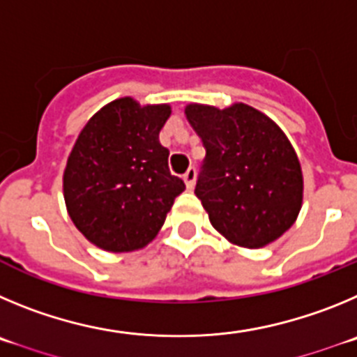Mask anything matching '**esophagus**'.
I'll return each mask as SVG.
<instances>
[{
  "mask_svg": "<svg viewBox=\"0 0 357 357\" xmlns=\"http://www.w3.org/2000/svg\"><path fill=\"white\" fill-rule=\"evenodd\" d=\"M195 178H197V171H195L194 167H190V169H188V171L183 174V181H185V185L188 190H192V188H194Z\"/></svg>",
  "mask_w": 357,
  "mask_h": 357,
  "instance_id": "1",
  "label": "esophagus"
}]
</instances>
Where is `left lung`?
Returning a JSON list of instances; mask_svg holds the SVG:
<instances>
[{"instance_id":"obj_1","label":"left lung","mask_w":357,"mask_h":357,"mask_svg":"<svg viewBox=\"0 0 357 357\" xmlns=\"http://www.w3.org/2000/svg\"><path fill=\"white\" fill-rule=\"evenodd\" d=\"M185 114L206 149L195 195L211 226L247 249L275 242L303 206V169L287 135L243 102H190Z\"/></svg>"}]
</instances>
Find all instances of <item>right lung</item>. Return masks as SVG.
<instances>
[{
	"instance_id": "add662e5",
	"label": "right lung",
	"mask_w": 357,
	"mask_h": 357,
	"mask_svg": "<svg viewBox=\"0 0 357 357\" xmlns=\"http://www.w3.org/2000/svg\"><path fill=\"white\" fill-rule=\"evenodd\" d=\"M171 112V105L119 98L79 131L63 171V199L70 220L99 249H144L185 190L160 144Z\"/></svg>"
}]
</instances>
